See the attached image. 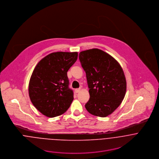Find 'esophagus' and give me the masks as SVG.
<instances>
[{"mask_svg":"<svg viewBox=\"0 0 159 159\" xmlns=\"http://www.w3.org/2000/svg\"><path fill=\"white\" fill-rule=\"evenodd\" d=\"M75 91L76 93H79L80 92V89H76Z\"/></svg>","mask_w":159,"mask_h":159,"instance_id":"obj_1","label":"esophagus"}]
</instances>
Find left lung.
<instances>
[{
  "instance_id": "left-lung-1",
  "label": "left lung",
  "mask_w": 159,
  "mask_h": 159,
  "mask_svg": "<svg viewBox=\"0 0 159 159\" xmlns=\"http://www.w3.org/2000/svg\"><path fill=\"white\" fill-rule=\"evenodd\" d=\"M79 59L89 88L86 110L95 116L110 115L121 104L126 93L127 82L120 65L111 55L97 48L80 52Z\"/></svg>"
}]
</instances>
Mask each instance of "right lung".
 Listing matches in <instances>:
<instances>
[{"label": "right lung", "instance_id": "add662e5", "mask_svg": "<svg viewBox=\"0 0 159 159\" xmlns=\"http://www.w3.org/2000/svg\"><path fill=\"white\" fill-rule=\"evenodd\" d=\"M78 52H52L37 64L29 83L30 99L41 113L49 117L66 112L73 100L68 88L67 71L76 61Z\"/></svg>", "mask_w": 159, "mask_h": 159}]
</instances>
